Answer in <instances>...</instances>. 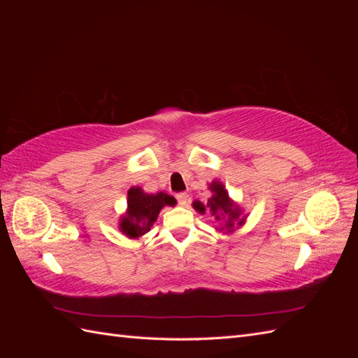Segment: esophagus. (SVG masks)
Returning a JSON list of instances; mask_svg holds the SVG:
<instances>
[{"mask_svg": "<svg viewBox=\"0 0 358 358\" xmlns=\"http://www.w3.org/2000/svg\"><path fill=\"white\" fill-rule=\"evenodd\" d=\"M176 200H178V203L180 206H187V203H188V194H185V192L176 194Z\"/></svg>", "mask_w": 358, "mask_h": 358, "instance_id": "esophagus-1", "label": "esophagus"}]
</instances>
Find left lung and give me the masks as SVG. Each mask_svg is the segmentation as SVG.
<instances>
[{
    "label": "left lung",
    "mask_w": 358,
    "mask_h": 358,
    "mask_svg": "<svg viewBox=\"0 0 358 358\" xmlns=\"http://www.w3.org/2000/svg\"><path fill=\"white\" fill-rule=\"evenodd\" d=\"M210 189L213 191V196L208 200V204H206V208H208L212 215L215 216V220H222V221H227L225 227H229V229H233V221L239 218V208L237 206H234V203L230 200L229 194H227V191L224 189V187L221 185L220 182H213L210 185ZM194 208H196L200 213H204L206 208L200 203V201H196L194 203ZM242 221H239V224H242Z\"/></svg>",
    "instance_id": "8db88e82"
}]
</instances>
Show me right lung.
Returning a JSON list of instances; mask_svg holds the SVG:
<instances>
[{"label":"right lung","instance_id":"1","mask_svg":"<svg viewBox=\"0 0 358 358\" xmlns=\"http://www.w3.org/2000/svg\"><path fill=\"white\" fill-rule=\"evenodd\" d=\"M175 199L166 192H158L155 196L145 194L138 187L128 191V210L121 221V230L128 237L142 236L150 230L157 221L159 210L164 206H173Z\"/></svg>","mask_w":358,"mask_h":358}]
</instances>
